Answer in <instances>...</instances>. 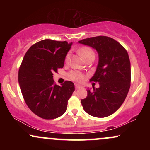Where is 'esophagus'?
<instances>
[{"label":"esophagus","mask_w":150,"mask_h":150,"mask_svg":"<svg viewBox=\"0 0 150 150\" xmlns=\"http://www.w3.org/2000/svg\"><path fill=\"white\" fill-rule=\"evenodd\" d=\"M81 87V85H75V89H79V88H80Z\"/></svg>","instance_id":"34e87169"}]
</instances>
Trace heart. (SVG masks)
<instances>
[{
	"instance_id": "heart-1",
	"label": "heart",
	"mask_w": 150,
	"mask_h": 150,
	"mask_svg": "<svg viewBox=\"0 0 150 150\" xmlns=\"http://www.w3.org/2000/svg\"><path fill=\"white\" fill-rule=\"evenodd\" d=\"M79 53L81 56H82L85 60H87L90 57H94V52L93 51V50L91 48L87 47V46H84V47L80 48L79 49ZM70 58V54L68 53L65 57V61L68 62L69 61ZM68 76L72 80L75 81V82H81V81L83 80L84 79V75L83 74L81 73L80 72L77 71V70H73V71H70L69 74H68Z\"/></svg>"
}]
</instances>
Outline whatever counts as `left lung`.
Listing matches in <instances>:
<instances>
[{
  "label": "left lung",
  "mask_w": 150,
  "mask_h": 150,
  "mask_svg": "<svg viewBox=\"0 0 150 150\" xmlns=\"http://www.w3.org/2000/svg\"><path fill=\"white\" fill-rule=\"evenodd\" d=\"M78 43L91 46L99 55L97 70L90 80L99 82V87L87 89V97L81 100L82 107L90 116L107 117L120 107L130 89L128 52L120 43L106 36L87 38Z\"/></svg>",
  "instance_id": "obj_1"
}]
</instances>
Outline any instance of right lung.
Masks as SVG:
<instances>
[{
    "label": "right lung",
    "instance_id": "1",
    "mask_svg": "<svg viewBox=\"0 0 150 150\" xmlns=\"http://www.w3.org/2000/svg\"><path fill=\"white\" fill-rule=\"evenodd\" d=\"M72 43L44 39L32 45L24 56L18 73L20 89L30 109L44 119H54L66 111L75 85L55 84L54 72L64 65Z\"/></svg>",
    "mask_w": 150,
    "mask_h": 150
}]
</instances>
